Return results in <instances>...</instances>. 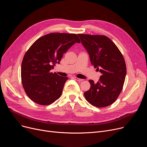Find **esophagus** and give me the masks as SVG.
<instances>
[{
  "instance_id": "34e87169",
  "label": "esophagus",
  "mask_w": 147,
  "mask_h": 147,
  "mask_svg": "<svg viewBox=\"0 0 147 147\" xmlns=\"http://www.w3.org/2000/svg\"><path fill=\"white\" fill-rule=\"evenodd\" d=\"M74 79L75 80H76V81H79V82H81V81H82L84 80H82V79H80V78H77V77H74Z\"/></svg>"
}]
</instances>
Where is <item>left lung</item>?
<instances>
[{
    "label": "left lung",
    "instance_id": "left-lung-1",
    "mask_svg": "<svg viewBox=\"0 0 147 147\" xmlns=\"http://www.w3.org/2000/svg\"><path fill=\"white\" fill-rule=\"evenodd\" d=\"M78 35L88 53L91 63L102 74L97 83L89 80L91 87L84 93V96L94 107H108L117 100L123 89L126 75L124 59L119 49L107 36Z\"/></svg>",
    "mask_w": 147,
    "mask_h": 147
}]
</instances>
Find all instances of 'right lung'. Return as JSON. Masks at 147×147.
Instances as JSON below:
<instances>
[{"label": "right lung", "mask_w": 147, "mask_h": 147, "mask_svg": "<svg viewBox=\"0 0 147 147\" xmlns=\"http://www.w3.org/2000/svg\"><path fill=\"white\" fill-rule=\"evenodd\" d=\"M76 42L77 34L51 33L38 39L23 57L21 76L22 84L29 98L41 105H48L61 96L67 77L53 73L63 54Z\"/></svg>", "instance_id": "obj_1"}]
</instances>
